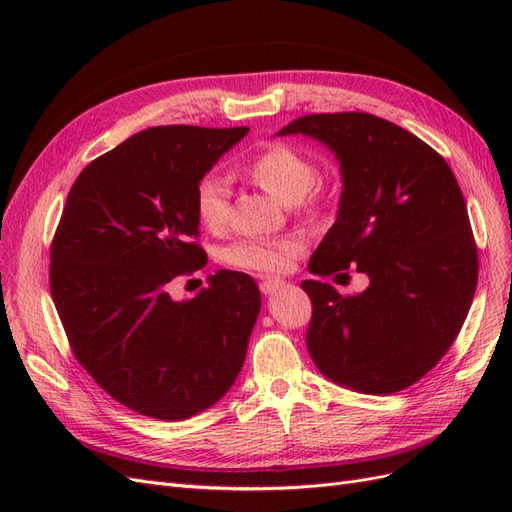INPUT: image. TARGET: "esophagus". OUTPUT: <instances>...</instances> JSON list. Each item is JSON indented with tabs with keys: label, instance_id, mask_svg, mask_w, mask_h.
Listing matches in <instances>:
<instances>
[{
	"label": "esophagus",
	"instance_id": "obj_1",
	"mask_svg": "<svg viewBox=\"0 0 512 512\" xmlns=\"http://www.w3.org/2000/svg\"><path fill=\"white\" fill-rule=\"evenodd\" d=\"M282 286H284V282L273 280V277H267V280L260 282V292H262V294H273L275 290H280Z\"/></svg>",
	"mask_w": 512,
	"mask_h": 512
}]
</instances>
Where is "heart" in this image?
I'll use <instances>...</instances> for the list:
<instances>
[{
	"label": "heart",
	"instance_id": "1",
	"mask_svg": "<svg viewBox=\"0 0 512 512\" xmlns=\"http://www.w3.org/2000/svg\"><path fill=\"white\" fill-rule=\"evenodd\" d=\"M243 175L271 198L282 205H299L303 198H314V185L318 173L314 164L303 153L286 145H271L256 153L243 164ZM230 192L220 175H205L198 181L194 192V211L198 222L209 230H222L228 222ZM305 241L301 235H286L280 239H243L226 250L230 265L277 275L294 267L303 252Z\"/></svg>",
	"mask_w": 512,
	"mask_h": 512
}]
</instances>
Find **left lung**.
<instances>
[{
  "label": "left lung",
  "instance_id": "1",
  "mask_svg": "<svg viewBox=\"0 0 512 512\" xmlns=\"http://www.w3.org/2000/svg\"><path fill=\"white\" fill-rule=\"evenodd\" d=\"M299 134L327 147L342 175L335 224L307 269L369 277L352 297L301 284L314 307L309 356L346 389L397 393L442 359L470 312L478 258L466 200L446 160L386 119L307 115L277 132Z\"/></svg>",
  "mask_w": 512,
  "mask_h": 512
}]
</instances>
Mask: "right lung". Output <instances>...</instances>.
I'll list each match as a JSON object with an SVG mask.
<instances>
[{
  "instance_id": "1",
  "label": "right lung",
  "mask_w": 512,
  "mask_h": 512,
  "mask_svg": "<svg viewBox=\"0 0 512 512\" xmlns=\"http://www.w3.org/2000/svg\"><path fill=\"white\" fill-rule=\"evenodd\" d=\"M250 128L160 126L85 166L51 250V294L79 363L102 389L160 421L230 391L260 314L250 275L218 271L188 301L168 284L205 267L194 192Z\"/></svg>"
}]
</instances>
